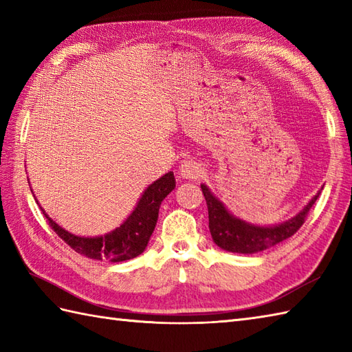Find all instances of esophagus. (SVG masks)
<instances>
[{
  "label": "esophagus",
  "mask_w": 352,
  "mask_h": 352,
  "mask_svg": "<svg viewBox=\"0 0 352 352\" xmlns=\"http://www.w3.org/2000/svg\"><path fill=\"white\" fill-rule=\"evenodd\" d=\"M203 174V168L195 160H184L180 164V175L183 178H189V180H197Z\"/></svg>",
  "instance_id": "34e87169"
}]
</instances>
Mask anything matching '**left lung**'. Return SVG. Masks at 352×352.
<instances>
[{"label":"left lung","mask_w":352,"mask_h":352,"mask_svg":"<svg viewBox=\"0 0 352 352\" xmlns=\"http://www.w3.org/2000/svg\"><path fill=\"white\" fill-rule=\"evenodd\" d=\"M201 189H203L208 208V228H210L213 242L222 250L239 254L265 251L276 243L286 241L287 237L294 236L301 228L311 206L316 203L319 197V193H316L310 203L292 219L278 223V226L260 227L252 226V223L245 222L236 218L234 214H231L206 184H201Z\"/></svg>","instance_id":"1"}]
</instances>
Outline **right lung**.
<instances>
[{
	"label": "right lung",
	"instance_id": "obj_1",
	"mask_svg": "<svg viewBox=\"0 0 352 352\" xmlns=\"http://www.w3.org/2000/svg\"><path fill=\"white\" fill-rule=\"evenodd\" d=\"M175 188L174 172H168L145 189L133 213L121 226L110 233L98 237H81L71 234L69 231L58 227L50 216L43 212L45 218L50 222V227L56 234L68 243L71 248L83 254L89 258L124 261L140 256L145 251L149 237L155 228L159 208L162 201L166 198Z\"/></svg>",
	"mask_w": 352,
	"mask_h": 352
}]
</instances>
